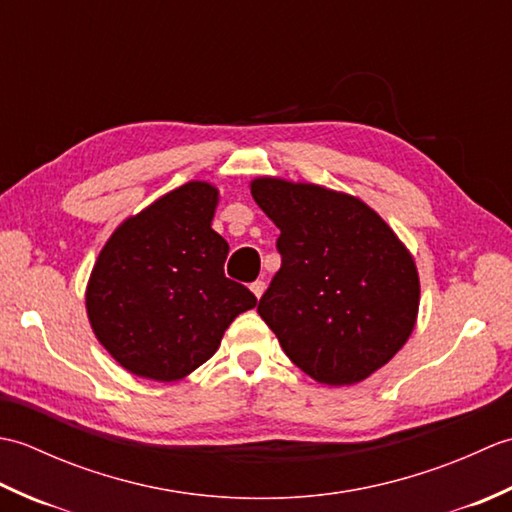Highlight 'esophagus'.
<instances>
[{
  "label": "esophagus",
  "instance_id": "esophagus-1",
  "mask_svg": "<svg viewBox=\"0 0 512 512\" xmlns=\"http://www.w3.org/2000/svg\"><path fill=\"white\" fill-rule=\"evenodd\" d=\"M250 290H253V295L259 299V297H262L264 295V290H266V284H264V281H253V284H250Z\"/></svg>",
  "mask_w": 512,
  "mask_h": 512
}]
</instances>
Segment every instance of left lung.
I'll list each match as a JSON object with an SVG mask.
<instances>
[{"label": "left lung", "mask_w": 512, "mask_h": 512, "mask_svg": "<svg viewBox=\"0 0 512 512\" xmlns=\"http://www.w3.org/2000/svg\"><path fill=\"white\" fill-rule=\"evenodd\" d=\"M250 193L281 231V268L259 299V317L317 383H361L416 325L411 253L354 195L279 178L253 180Z\"/></svg>", "instance_id": "8db88e82"}]
</instances>
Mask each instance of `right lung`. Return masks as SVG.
I'll list each match as a JSON object with an SVG mask.
<instances>
[{
	"label": "right lung",
	"instance_id": "right-lung-1",
	"mask_svg": "<svg viewBox=\"0 0 512 512\" xmlns=\"http://www.w3.org/2000/svg\"><path fill=\"white\" fill-rule=\"evenodd\" d=\"M217 189L187 182L107 239L85 290L96 339L127 372L173 383L220 347L237 314L257 306L224 275L228 244L211 222Z\"/></svg>",
	"mask_w": 512,
	"mask_h": 512
}]
</instances>
